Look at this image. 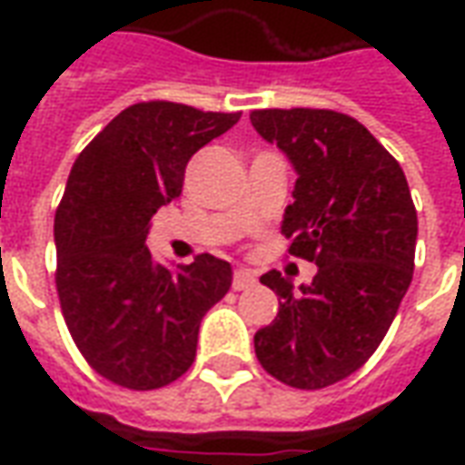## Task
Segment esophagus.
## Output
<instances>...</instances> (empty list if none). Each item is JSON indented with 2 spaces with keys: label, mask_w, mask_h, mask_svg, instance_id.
<instances>
[{
  "label": "esophagus",
  "mask_w": 465,
  "mask_h": 465,
  "mask_svg": "<svg viewBox=\"0 0 465 465\" xmlns=\"http://www.w3.org/2000/svg\"><path fill=\"white\" fill-rule=\"evenodd\" d=\"M253 283H256V276H253L249 269H236V272H233L232 286L236 292H246V289H252Z\"/></svg>",
  "instance_id": "1"
}]
</instances>
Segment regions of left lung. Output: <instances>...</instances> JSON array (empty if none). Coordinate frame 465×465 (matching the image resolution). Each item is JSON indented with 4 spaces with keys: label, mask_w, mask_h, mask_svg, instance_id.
<instances>
[{
    "label": "left lung",
    "mask_w": 465,
    "mask_h": 465,
    "mask_svg": "<svg viewBox=\"0 0 465 465\" xmlns=\"http://www.w3.org/2000/svg\"><path fill=\"white\" fill-rule=\"evenodd\" d=\"M252 124L296 172L282 233L313 262L309 286L262 276L279 313L253 336L256 359L293 389H326L379 349L413 279L419 219L399 162L331 109H259Z\"/></svg>",
    "instance_id": "1"
}]
</instances>
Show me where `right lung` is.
<instances>
[{"label":"right lung","instance_id":"right-lung-1","mask_svg":"<svg viewBox=\"0 0 465 465\" xmlns=\"http://www.w3.org/2000/svg\"><path fill=\"white\" fill-rule=\"evenodd\" d=\"M239 116L142 102L72 166L54 216L56 292L76 349L116 386L152 391L183 376L203 313L232 286L229 262L202 253L169 269L146 236L156 209L182 193L189 159Z\"/></svg>","mask_w":465,"mask_h":465}]
</instances>
